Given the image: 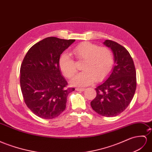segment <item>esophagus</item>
Instances as JSON below:
<instances>
[{
	"instance_id": "1",
	"label": "esophagus",
	"mask_w": 152,
	"mask_h": 152,
	"mask_svg": "<svg viewBox=\"0 0 152 152\" xmlns=\"http://www.w3.org/2000/svg\"><path fill=\"white\" fill-rule=\"evenodd\" d=\"M76 91H84L85 88H76Z\"/></svg>"
}]
</instances>
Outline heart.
<instances>
[{"label":"heart","mask_w":152,"mask_h":152,"mask_svg":"<svg viewBox=\"0 0 152 152\" xmlns=\"http://www.w3.org/2000/svg\"><path fill=\"white\" fill-rule=\"evenodd\" d=\"M72 53L77 60L84 61L81 67L83 71L74 76L71 81L75 86H88L95 79L97 81H102L109 75L113 68V54L107 48H100L91 42H83L75 46ZM59 67L67 78H71L77 72L75 61L66 53L61 54L60 57Z\"/></svg>","instance_id":"heart-1"}]
</instances>
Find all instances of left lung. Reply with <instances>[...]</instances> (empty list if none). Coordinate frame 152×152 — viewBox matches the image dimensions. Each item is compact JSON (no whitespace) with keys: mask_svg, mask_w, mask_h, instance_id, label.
I'll use <instances>...</instances> for the list:
<instances>
[{"mask_svg":"<svg viewBox=\"0 0 152 152\" xmlns=\"http://www.w3.org/2000/svg\"><path fill=\"white\" fill-rule=\"evenodd\" d=\"M103 44L113 52L115 65L108 78L95 88L96 96L91 105L101 115L114 117L125 110L134 98L136 71L133 59L126 48L110 40Z\"/></svg>","mask_w":152,"mask_h":152,"instance_id":"8db88e82","label":"left lung"}]
</instances>
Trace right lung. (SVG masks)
Segmentation results:
<instances>
[{"mask_svg": "<svg viewBox=\"0 0 152 152\" xmlns=\"http://www.w3.org/2000/svg\"><path fill=\"white\" fill-rule=\"evenodd\" d=\"M75 40L56 37L44 38L33 45L20 67V88L24 102L33 113L45 119L60 115L66 108L67 88L61 75L59 59L61 53Z\"/></svg>", "mask_w": 152, "mask_h": 152, "instance_id": "add662e5", "label": "right lung"}]
</instances>
